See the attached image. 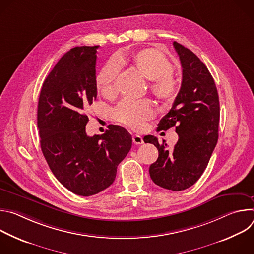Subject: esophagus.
Returning a JSON list of instances; mask_svg holds the SVG:
<instances>
[{
	"label": "esophagus",
	"instance_id": "1",
	"mask_svg": "<svg viewBox=\"0 0 254 254\" xmlns=\"http://www.w3.org/2000/svg\"><path fill=\"white\" fill-rule=\"evenodd\" d=\"M132 142L135 143V144H141V143H143V139H142V137L140 135L133 134L132 135Z\"/></svg>",
	"mask_w": 254,
	"mask_h": 254
}]
</instances>
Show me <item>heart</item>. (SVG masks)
Instances as JSON below:
<instances>
[{
	"mask_svg": "<svg viewBox=\"0 0 254 254\" xmlns=\"http://www.w3.org/2000/svg\"><path fill=\"white\" fill-rule=\"evenodd\" d=\"M120 61L129 63L149 79V88L156 97L166 102L175 99L179 84L172 74L173 65L164 54L155 49H143L128 58H121ZM120 61L118 59L108 61L96 77L97 88L104 96L112 97L117 93ZM153 115L154 107L148 99L122 100L112 112L115 122L132 129H140Z\"/></svg>",
	"mask_w": 254,
	"mask_h": 254,
	"instance_id": "1",
	"label": "heart"
}]
</instances>
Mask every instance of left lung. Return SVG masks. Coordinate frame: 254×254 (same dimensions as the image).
I'll return each instance as SVG.
<instances>
[{"instance_id": "8db88e82", "label": "left lung", "mask_w": 254, "mask_h": 254, "mask_svg": "<svg viewBox=\"0 0 254 254\" xmlns=\"http://www.w3.org/2000/svg\"><path fill=\"white\" fill-rule=\"evenodd\" d=\"M183 68L182 83L170 112L158 124V130L175 127L179 139L173 150L160 144L154 135L144 142L155 144L157 162L150 176L158 186L182 191L194 185L205 171L218 140L219 96L206 65L191 50L173 43Z\"/></svg>"}]
</instances>
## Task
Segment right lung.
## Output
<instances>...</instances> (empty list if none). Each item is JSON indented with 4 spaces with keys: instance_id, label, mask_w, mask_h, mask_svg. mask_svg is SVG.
Wrapping results in <instances>:
<instances>
[{
    "instance_id": "add662e5",
    "label": "right lung",
    "mask_w": 254,
    "mask_h": 254,
    "mask_svg": "<svg viewBox=\"0 0 254 254\" xmlns=\"http://www.w3.org/2000/svg\"><path fill=\"white\" fill-rule=\"evenodd\" d=\"M98 47H75L60 58L43 83L37 111L40 146L50 170L65 188L85 197L114 183L132 141L115 125L100 135L86 134V112L97 96Z\"/></svg>"
}]
</instances>
